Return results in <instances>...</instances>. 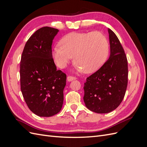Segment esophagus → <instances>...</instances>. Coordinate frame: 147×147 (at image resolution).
Returning a JSON list of instances; mask_svg holds the SVG:
<instances>
[{
    "label": "esophagus",
    "mask_w": 147,
    "mask_h": 147,
    "mask_svg": "<svg viewBox=\"0 0 147 147\" xmlns=\"http://www.w3.org/2000/svg\"><path fill=\"white\" fill-rule=\"evenodd\" d=\"M77 78L76 77H74L72 76H68L67 78V80L68 82H71V81H73L75 80H76Z\"/></svg>",
    "instance_id": "34e87169"
}]
</instances>
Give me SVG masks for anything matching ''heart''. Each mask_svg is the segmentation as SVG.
<instances>
[{
	"mask_svg": "<svg viewBox=\"0 0 147 147\" xmlns=\"http://www.w3.org/2000/svg\"><path fill=\"white\" fill-rule=\"evenodd\" d=\"M60 46L53 48L56 64L64 68L74 56L79 72H95L105 63L109 55V43L100 32H72L61 39Z\"/></svg>",
	"mask_w": 147,
	"mask_h": 147,
	"instance_id": "b5f03b06",
	"label": "heart"
}]
</instances>
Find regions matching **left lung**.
<instances>
[{
  "label": "left lung",
  "instance_id": "obj_1",
  "mask_svg": "<svg viewBox=\"0 0 147 147\" xmlns=\"http://www.w3.org/2000/svg\"><path fill=\"white\" fill-rule=\"evenodd\" d=\"M108 32L109 58L86 78L83 87L86 107L97 113H107L116 109L124 98L127 85L126 56L117 35L109 28Z\"/></svg>",
  "mask_w": 147,
  "mask_h": 147
}]
</instances>
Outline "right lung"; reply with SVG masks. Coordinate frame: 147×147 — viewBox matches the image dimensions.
<instances>
[{"instance_id": "add662e5", "label": "right lung", "mask_w": 147, "mask_h": 147, "mask_svg": "<svg viewBox=\"0 0 147 147\" xmlns=\"http://www.w3.org/2000/svg\"><path fill=\"white\" fill-rule=\"evenodd\" d=\"M59 30L43 27L26 42L20 64L21 90L29 109L39 117L59 113L64 101L66 75L57 70L51 45Z\"/></svg>"}]
</instances>
